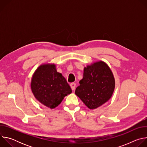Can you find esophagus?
<instances>
[{
    "label": "esophagus",
    "instance_id": "1",
    "mask_svg": "<svg viewBox=\"0 0 147 147\" xmlns=\"http://www.w3.org/2000/svg\"><path fill=\"white\" fill-rule=\"evenodd\" d=\"M76 85V83H74V82H72V83H71V84H70V87H71V90H72L73 91L75 90Z\"/></svg>",
    "mask_w": 147,
    "mask_h": 147
}]
</instances>
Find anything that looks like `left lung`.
Wrapping results in <instances>:
<instances>
[{"mask_svg":"<svg viewBox=\"0 0 147 147\" xmlns=\"http://www.w3.org/2000/svg\"><path fill=\"white\" fill-rule=\"evenodd\" d=\"M75 94L90 109H94L107 102L112 96L115 86L113 74L102 61L88 66Z\"/></svg>","mask_w":147,"mask_h":147,"instance_id":"1","label":"left lung"}]
</instances>
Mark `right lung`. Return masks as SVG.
I'll list each match as a JSON object with an SVG mask.
<instances>
[{
	"label": "right lung",
	"instance_id": "right-lung-1",
	"mask_svg": "<svg viewBox=\"0 0 147 147\" xmlns=\"http://www.w3.org/2000/svg\"><path fill=\"white\" fill-rule=\"evenodd\" d=\"M31 90L35 97L45 106L53 109L64 97L71 93L65 78L57 72L55 65L39 66L33 75Z\"/></svg>",
	"mask_w": 147,
	"mask_h": 147
}]
</instances>
